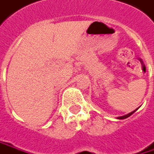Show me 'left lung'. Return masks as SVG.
<instances>
[{
    "instance_id": "obj_1",
    "label": "left lung",
    "mask_w": 154,
    "mask_h": 154,
    "mask_svg": "<svg viewBox=\"0 0 154 154\" xmlns=\"http://www.w3.org/2000/svg\"><path fill=\"white\" fill-rule=\"evenodd\" d=\"M139 109V108H138ZM137 109H135V110H134V111H132L131 113H129V114H128V115H125V116H119V117H117V119H119V120H123V119H126V118H128V117H129L130 116H132L135 111L137 110Z\"/></svg>"
}]
</instances>
